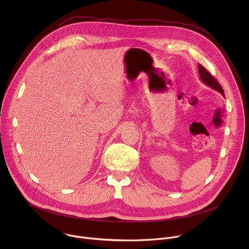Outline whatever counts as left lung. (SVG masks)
<instances>
[{
    "instance_id": "obj_1",
    "label": "left lung",
    "mask_w": 249,
    "mask_h": 249,
    "mask_svg": "<svg viewBox=\"0 0 249 249\" xmlns=\"http://www.w3.org/2000/svg\"><path fill=\"white\" fill-rule=\"evenodd\" d=\"M198 68H199V74H200L201 80L206 85L211 87L212 89H214L218 90L219 92H221L222 94H224V89H223L222 86L219 84V82L217 81V79L214 76H213L210 72H208V71L202 65L199 64Z\"/></svg>"
}]
</instances>
